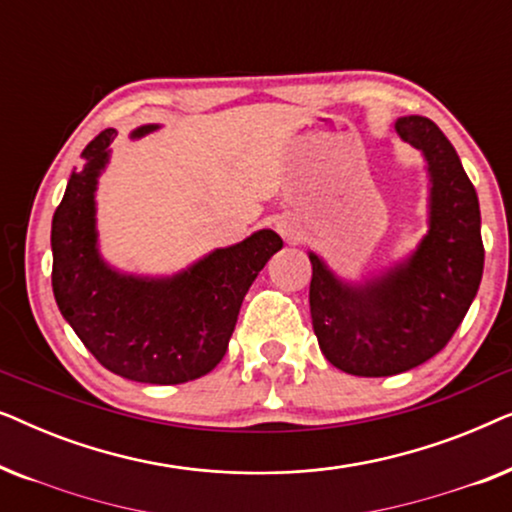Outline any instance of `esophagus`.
<instances>
[{
	"instance_id": "esophagus-1",
	"label": "esophagus",
	"mask_w": 512,
	"mask_h": 512,
	"mask_svg": "<svg viewBox=\"0 0 512 512\" xmlns=\"http://www.w3.org/2000/svg\"><path fill=\"white\" fill-rule=\"evenodd\" d=\"M275 228L279 235L286 237V240H296L298 237V223L296 219H291V216H279L275 221Z\"/></svg>"
}]
</instances>
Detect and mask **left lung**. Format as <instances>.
I'll list each match as a JSON object with an SVG mask.
<instances>
[{"instance_id":"8db88e82","label":"left lung","mask_w":512,"mask_h":512,"mask_svg":"<svg viewBox=\"0 0 512 512\" xmlns=\"http://www.w3.org/2000/svg\"><path fill=\"white\" fill-rule=\"evenodd\" d=\"M394 130L429 165V233L363 284L342 282L310 251L314 335L335 368L359 377L398 375L436 356L464 321L485 265L478 193L450 139L424 116L398 118Z\"/></svg>"}]
</instances>
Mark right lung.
Segmentation results:
<instances>
[{
	"instance_id": "1",
	"label": "right lung",
	"mask_w": 512,
	"mask_h": 512,
	"mask_svg": "<svg viewBox=\"0 0 512 512\" xmlns=\"http://www.w3.org/2000/svg\"><path fill=\"white\" fill-rule=\"evenodd\" d=\"M158 125H142L132 139ZM116 130L83 149L53 214V293L88 352L111 373L146 384H181L216 368L258 272L282 249L275 230L214 249L172 277H137L111 268L97 249L95 191Z\"/></svg>"
}]
</instances>
